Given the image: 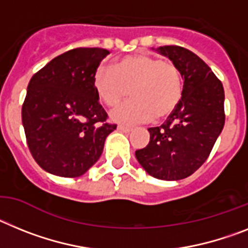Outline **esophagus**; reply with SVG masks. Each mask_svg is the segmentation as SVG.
Listing matches in <instances>:
<instances>
[{
  "label": "esophagus",
  "mask_w": 248,
  "mask_h": 248,
  "mask_svg": "<svg viewBox=\"0 0 248 248\" xmlns=\"http://www.w3.org/2000/svg\"><path fill=\"white\" fill-rule=\"evenodd\" d=\"M117 128H118V131H122V132H130V131L132 130V127L126 126V124H120Z\"/></svg>",
  "instance_id": "1"
}]
</instances>
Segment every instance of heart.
Returning a JSON list of instances; mask_svg holds the SVG:
<instances>
[{
  "label": "heart",
  "instance_id": "1",
  "mask_svg": "<svg viewBox=\"0 0 248 248\" xmlns=\"http://www.w3.org/2000/svg\"><path fill=\"white\" fill-rule=\"evenodd\" d=\"M93 87L107 107L122 106L111 112V118L122 124H136L169 116L182 97V77L173 62L145 53L126 56L100 67L93 76Z\"/></svg>",
  "mask_w": 248,
  "mask_h": 248
}]
</instances>
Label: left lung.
Wrapping results in <instances>:
<instances>
[{
  "label": "left lung",
  "mask_w": 248,
  "mask_h": 248,
  "mask_svg": "<svg viewBox=\"0 0 248 248\" xmlns=\"http://www.w3.org/2000/svg\"><path fill=\"white\" fill-rule=\"evenodd\" d=\"M169 57L184 78L182 97L167 121L150 127V142L136 151V158L148 175L177 181L203 165L225 124V91L207 64L180 46L156 48Z\"/></svg>",
  "instance_id": "1"
}]
</instances>
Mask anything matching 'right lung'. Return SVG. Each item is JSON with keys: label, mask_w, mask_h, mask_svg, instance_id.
Segmentation results:
<instances>
[{"label": "right lung", "mask_w": 248, "mask_h": 248, "mask_svg": "<svg viewBox=\"0 0 248 248\" xmlns=\"http://www.w3.org/2000/svg\"><path fill=\"white\" fill-rule=\"evenodd\" d=\"M105 48L71 49L32 76L22 105L30 152L45 171L78 177L97 162L116 124L98 102L93 76Z\"/></svg>", "instance_id": "obj_1"}]
</instances>
